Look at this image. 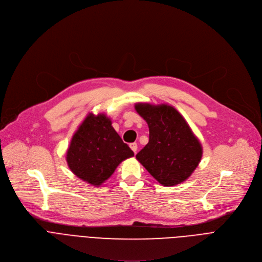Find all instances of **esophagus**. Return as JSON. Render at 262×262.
I'll list each match as a JSON object with an SVG mask.
<instances>
[{
    "label": "esophagus",
    "mask_w": 262,
    "mask_h": 262,
    "mask_svg": "<svg viewBox=\"0 0 262 262\" xmlns=\"http://www.w3.org/2000/svg\"><path fill=\"white\" fill-rule=\"evenodd\" d=\"M130 148H131V150H132L134 153H136V151H137V144H136V143L130 144Z\"/></svg>",
    "instance_id": "esophagus-1"
}]
</instances>
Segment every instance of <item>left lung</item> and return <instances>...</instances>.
<instances>
[{
  "instance_id": "left-lung-1",
  "label": "left lung",
  "mask_w": 262,
  "mask_h": 262,
  "mask_svg": "<svg viewBox=\"0 0 262 262\" xmlns=\"http://www.w3.org/2000/svg\"><path fill=\"white\" fill-rule=\"evenodd\" d=\"M135 110L149 126V143L136 154V159L160 185L182 184L203 156L198 138L172 106L138 103Z\"/></svg>"
}]
</instances>
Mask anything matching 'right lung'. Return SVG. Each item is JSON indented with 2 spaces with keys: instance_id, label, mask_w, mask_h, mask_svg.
Returning <instances> with one entry per match:
<instances>
[{
  "instance_id": "1",
  "label": "right lung",
  "mask_w": 262,
  "mask_h": 262,
  "mask_svg": "<svg viewBox=\"0 0 262 262\" xmlns=\"http://www.w3.org/2000/svg\"><path fill=\"white\" fill-rule=\"evenodd\" d=\"M134 156L104 113H89L73 134L66 160L78 178L98 187L113 174L123 160Z\"/></svg>"
}]
</instances>
